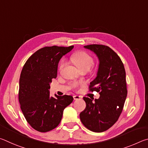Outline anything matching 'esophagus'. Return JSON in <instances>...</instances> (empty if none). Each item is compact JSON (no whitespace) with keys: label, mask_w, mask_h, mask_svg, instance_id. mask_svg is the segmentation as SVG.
<instances>
[{"label":"esophagus","mask_w":148,"mask_h":148,"mask_svg":"<svg viewBox=\"0 0 148 148\" xmlns=\"http://www.w3.org/2000/svg\"><path fill=\"white\" fill-rule=\"evenodd\" d=\"M73 97L74 100H79V99H82V98L81 96H79V95H74V96H73Z\"/></svg>","instance_id":"1"}]
</instances>
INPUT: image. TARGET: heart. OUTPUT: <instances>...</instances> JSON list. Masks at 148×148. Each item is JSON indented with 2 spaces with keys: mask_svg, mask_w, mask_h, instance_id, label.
I'll return each instance as SVG.
<instances>
[{
  "mask_svg": "<svg viewBox=\"0 0 148 148\" xmlns=\"http://www.w3.org/2000/svg\"><path fill=\"white\" fill-rule=\"evenodd\" d=\"M72 61L76 64V66L80 70L87 69V71L91 68L94 63V59L89 53L85 51H79L73 54L71 57ZM66 64L65 60L62 59L60 62L59 69L61 70ZM86 85L84 82H74L71 84L72 87L74 89H79Z\"/></svg>",
  "mask_w": 148,
  "mask_h": 148,
  "instance_id": "heart-1",
  "label": "heart"
}]
</instances>
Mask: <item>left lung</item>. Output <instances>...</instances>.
Returning <instances> with one entry per match:
<instances>
[{
    "label": "left lung",
    "mask_w": 148,
    "mask_h": 148,
    "mask_svg": "<svg viewBox=\"0 0 148 148\" xmlns=\"http://www.w3.org/2000/svg\"><path fill=\"white\" fill-rule=\"evenodd\" d=\"M99 59L97 76L90 83L89 91L99 92V99L84 97L86 107L79 114L81 121L93 132L106 131L116 123L127 95L126 73L120 57L110 47L101 44L84 46Z\"/></svg>",
    "instance_id": "1"
}]
</instances>
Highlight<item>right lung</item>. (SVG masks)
<instances>
[{
  "label": "right lung",
  "mask_w": 148,
  "mask_h": 148,
  "mask_svg": "<svg viewBox=\"0 0 148 148\" xmlns=\"http://www.w3.org/2000/svg\"><path fill=\"white\" fill-rule=\"evenodd\" d=\"M73 47H44L32 54L23 67L19 78L20 108L27 121L37 131L48 132L58 126L64 109L73 101L71 95L49 96V84L57 77L59 60Z\"/></svg>",
  "instance_id": "obj_1"
}]
</instances>
